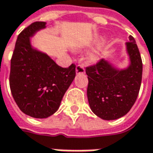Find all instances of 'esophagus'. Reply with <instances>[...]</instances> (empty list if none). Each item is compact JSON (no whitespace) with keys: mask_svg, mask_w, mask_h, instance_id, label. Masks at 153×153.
<instances>
[{"mask_svg":"<svg viewBox=\"0 0 153 153\" xmlns=\"http://www.w3.org/2000/svg\"><path fill=\"white\" fill-rule=\"evenodd\" d=\"M85 67L82 65H77L76 67V74H84L85 73Z\"/></svg>","mask_w":153,"mask_h":153,"instance_id":"esophagus-1","label":"esophagus"}]
</instances>
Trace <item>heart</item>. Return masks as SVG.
<instances>
[{
	"label": "heart",
	"instance_id": "obj_1",
	"mask_svg": "<svg viewBox=\"0 0 153 153\" xmlns=\"http://www.w3.org/2000/svg\"><path fill=\"white\" fill-rule=\"evenodd\" d=\"M92 59H93V60H96V57H95V56H93V58H92Z\"/></svg>",
	"mask_w": 153,
	"mask_h": 153
}]
</instances>
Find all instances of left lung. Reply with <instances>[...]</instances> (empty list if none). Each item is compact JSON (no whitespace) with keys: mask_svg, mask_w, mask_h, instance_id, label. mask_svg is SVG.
I'll return each mask as SVG.
<instances>
[{"mask_svg":"<svg viewBox=\"0 0 153 153\" xmlns=\"http://www.w3.org/2000/svg\"><path fill=\"white\" fill-rule=\"evenodd\" d=\"M129 39L126 45L131 63L126 69H116L103 59L86 68L89 105L97 116L105 120L126 115L140 91L142 60L135 39L130 36Z\"/></svg>","mask_w":153,"mask_h":153,"instance_id":"left-lung-1","label":"left lung"}]
</instances>
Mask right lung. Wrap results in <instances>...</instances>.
<instances>
[{"mask_svg":"<svg viewBox=\"0 0 153 153\" xmlns=\"http://www.w3.org/2000/svg\"><path fill=\"white\" fill-rule=\"evenodd\" d=\"M45 22H33L17 37L9 76L12 97L21 111L44 119L55 114L76 76V65L63 68L49 55L33 49L30 37L45 27Z\"/></svg>","mask_w":153,"mask_h":153,"instance_id":"add662e5","label":"right lung"}]
</instances>
